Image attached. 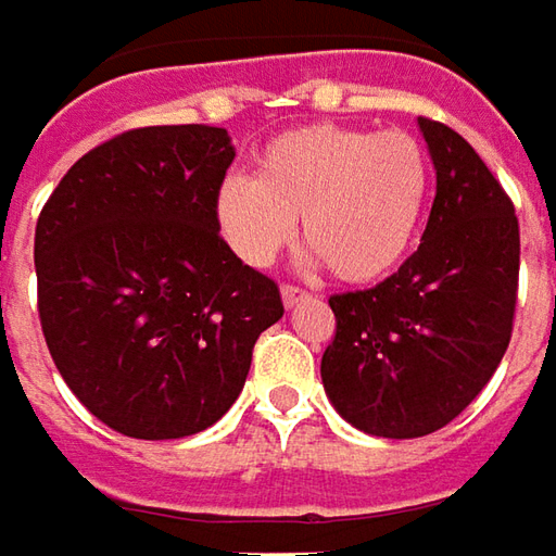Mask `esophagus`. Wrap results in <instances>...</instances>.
<instances>
[{"label":"esophagus","mask_w":556,"mask_h":556,"mask_svg":"<svg viewBox=\"0 0 556 556\" xmlns=\"http://www.w3.org/2000/svg\"><path fill=\"white\" fill-rule=\"evenodd\" d=\"M281 300H285L287 308H293V305H300L308 300V290H303V287L296 285H285L281 287Z\"/></svg>","instance_id":"esophagus-1"}]
</instances>
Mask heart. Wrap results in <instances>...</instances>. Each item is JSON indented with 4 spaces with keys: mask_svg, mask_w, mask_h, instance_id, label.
<instances>
[{
    "mask_svg": "<svg viewBox=\"0 0 556 556\" xmlns=\"http://www.w3.org/2000/svg\"><path fill=\"white\" fill-rule=\"evenodd\" d=\"M431 162L416 134L318 122L275 134L253 162V180L229 177L214 217L248 266H269L293 238L345 285L386 278L426 214Z\"/></svg>",
    "mask_w": 556,
    "mask_h": 556,
    "instance_id": "heart-1",
    "label": "heart"
}]
</instances>
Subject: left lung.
<instances>
[{
	"instance_id": "left-lung-1",
	"label": "left lung",
	"mask_w": 556,
	"mask_h": 556,
	"mask_svg": "<svg viewBox=\"0 0 556 556\" xmlns=\"http://www.w3.org/2000/svg\"><path fill=\"white\" fill-rule=\"evenodd\" d=\"M438 192L416 253L386 281L330 296L337 337L321 357L327 397L376 438L450 426L493 379L514 330L520 226L471 143L419 118Z\"/></svg>"
}]
</instances>
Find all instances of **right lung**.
<instances>
[{
  "label": "right lung",
  "mask_w": 556,
  "mask_h": 556,
  "mask_svg": "<svg viewBox=\"0 0 556 556\" xmlns=\"http://www.w3.org/2000/svg\"><path fill=\"white\" fill-rule=\"evenodd\" d=\"M235 149L207 125L134 128L85 152L36 223L39 321L63 382L140 441L214 426L285 315L214 217Z\"/></svg>",
  "instance_id": "1"
}]
</instances>
